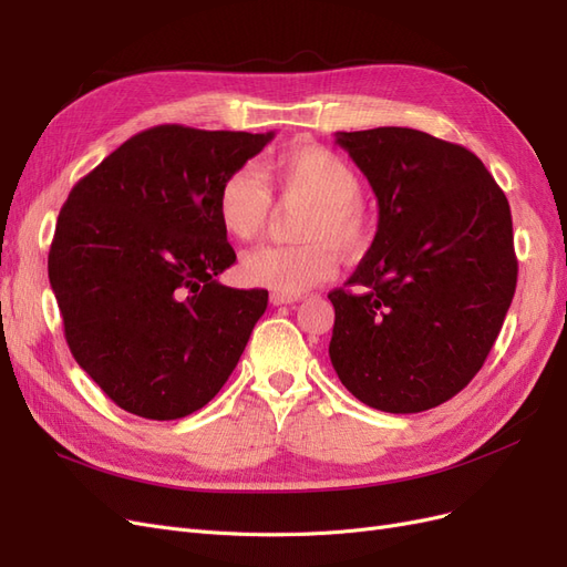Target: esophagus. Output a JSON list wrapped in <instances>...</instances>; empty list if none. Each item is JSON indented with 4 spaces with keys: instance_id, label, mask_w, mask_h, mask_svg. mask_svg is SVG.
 I'll return each mask as SVG.
<instances>
[{
    "instance_id": "esophagus-1",
    "label": "esophagus",
    "mask_w": 567,
    "mask_h": 567,
    "mask_svg": "<svg viewBox=\"0 0 567 567\" xmlns=\"http://www.w3.org/2000/svg\"><path fill=\"white\" fill-rule=\"evenodd\" d=\"M269 302L277 305V307H279V305H296L298 298H296V296H284V293H271V296H269Z\"/></svg>"
}]
</instances>
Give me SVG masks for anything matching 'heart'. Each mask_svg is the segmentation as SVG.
<instances>
[{
	"label": "heart",
	"mask_w": 567,
	"mask_h": 567,
	"mask_svg": "<svg viewBox=\"0 0 567 567\" xmlns=\"http://www.w3.org/2000/svg\"><path fill=\"white\" fill-rule=\"evenodd\" d=\"M265 177L288 198L310 203L296 236V246H260L244 255L238 277L244 284L274 293L302 296L336 269V252L362 255L371 241V215L359 200L362 184L354 167L336 151L315 142H296L262 165ZM271 208L269 188L250 165L221 179L215 196L219 227L236 241H250L262 231Z\"/></svg>",
	"instance_id": "obj_1"
}]
</instances>
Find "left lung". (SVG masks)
Returning <instances> with one entry per match:
<instances>
[{"label": "left lung", "mask_w": 567, "mask_h": 567, "mask_svg": "<svg viewBox=\"0 0 567 567\" xmlns=\"http://www.w3.org/2000/svg\"><path fill=\"white\" fill-rule=\"evenodd\" d=\"M336 144L369 179L379 229L329 293L331 364L367 406L419 414L466 388L502 331L518 281L508 200L475 153L419 130Z\"/></svg>", "instance_id": "obj_1"}]
</instances>
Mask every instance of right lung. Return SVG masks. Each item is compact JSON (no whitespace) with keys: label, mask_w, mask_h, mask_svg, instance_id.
Segmentation results:
<instances>
[{"label":"right lung","mask_w":567,"mask_h":567,"mask_svg":"<svg viewBox=\"0 0 567 567\" xmlns=\"http://www.w3.org/2000/svg\"><path fill=\"white\" fill-rule=\"evenodd\" d=\"M271 140L158 125L68 194L49 284L75 362L130 414L175 421L208 404L265 315L267 290L217 281L236 252L215 196Z\"/></svg>","instance_id":"obj_1"}]
</instances>
